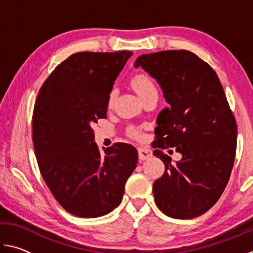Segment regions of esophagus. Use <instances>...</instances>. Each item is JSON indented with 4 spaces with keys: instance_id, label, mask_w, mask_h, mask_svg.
I'll list each match as a JSON object with an SVG mask.
<instances>
[{
    "instance_id": "esophagus-1",
    "label": "esophagus",
    "mask_w": 253,
    "mask_h": 253,
    "mask_svg": "<svg viewBox=\"0 0 253 253\" xmlns=\"http://www.w3.org/2000/svg\"><path fill=\"white\" fill-rule=\"evenodd\" d=\"M138 156L140 161L147 160V158L152 157V151L147 147H140L138 148Z\"/></svg>"
}]
</instances>
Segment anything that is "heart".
<instances>
[{"label": "heart", "instance_id": "obj_1", "mask_svg": "<svg viewBox=\"0 0 253 253\" xmlns=\"http://www.w3.org/2000/svg\"><path fill=\"white\" fill-rule=\"evenodd\" d=\"M130 84L131 87L134 88V90L138 93L140 98H143L144 96H146L147 93L152 92V91H157L156 90V85L154 84L153 79L149 77L147 74H144V72H137L134 76L130 78ZM115 101V91L111 90L108 93V97H107V107L108 108H111L114 105ZM130 137L136 139L142 138V131H140L138 128L131 127L129 131H128Z\"/></svg>", "mask_w": 253, "mask_h": 253}]
</instances>
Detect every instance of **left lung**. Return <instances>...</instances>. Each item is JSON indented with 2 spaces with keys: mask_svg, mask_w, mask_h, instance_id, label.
Segmentation results:
<instances>
[{
  "mask_svg": "<svg viewBox=\"0 0 253 253\" xmlns=\"http://www.w3.org/2000/svg\"><path fill=\"white\" fill-rule=\"evenodd\" d=\"M142 67L157 80L168 108L157 117L154 155L165 165L153 185L155 203L175 219H193L217 202L229 182L237 151V123L219 77L187 50L142 54ZM182 154L172 163L162 151Z\"/></svg>",
  "mask_w": 253,
  "mask_h": 253,
  "instance_id": "left-lung-1",
  "label": "left lung"
}]
</instances>
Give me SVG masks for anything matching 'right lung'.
Listing matches in <instances>:
<instances>
[{"mask_svg":"<svg viewBox=\"0 0 253 253\" xmlns=\"http://www.w3.org/2000/svg\"><path fill=\"white\" fill-rule=\"evenodd\" d=\"M131 51L77 52L51 72L38 93L32 142L40 173L58 203L79 217L121 204L137 149L116 143L104 153L91 126L107 117V97Z\"/></svg>","mask_w":253,"mask_h":253,"instance_id":"obj_1","label":"right lung"}]
</instances>
